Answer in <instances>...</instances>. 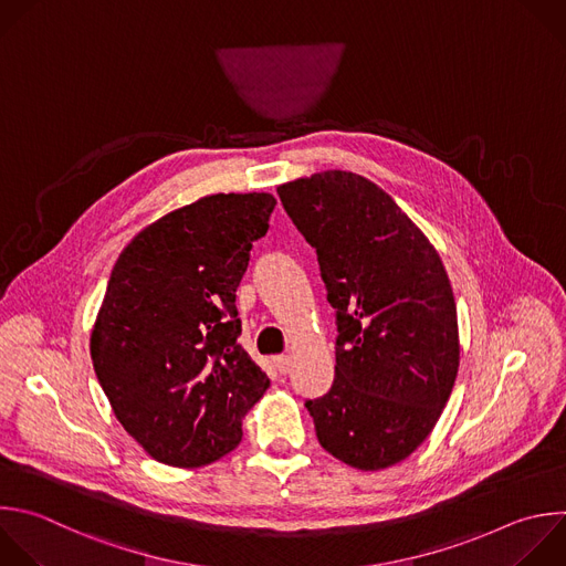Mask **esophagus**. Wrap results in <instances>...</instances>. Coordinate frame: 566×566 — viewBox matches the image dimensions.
<instances>
[{"instance_id":"obj_1","label":"esophagus","mask_w":566,"mask_h":566,"mask_svg":"<svg viewBox=\"0 0 566 566\" xmlns=\"http://www.w3.org/2000/svg\"><path fill=\"white\" fill-rule=\"evenodd\" d=\"M273 361H275V368H277L280 373H284V375H286V373H291L293 361H291V357H289V355H277Z\"/></svg>"}]
</instances>
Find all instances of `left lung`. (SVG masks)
Returning a JSON list of instances; mask_svg holds the SVG:
<instances>
[{"label": "left lung", "mask_w": 566, "mask_h": 566, "mask_svg": "<svg viewBox=\"0 0 566 566\" xmlns=\"http://www.w3.org/2000/svg\"><path fill=\"white\" fill-rule=\"evenodd\" d=\"M335 308V380L306 400L319 444L359 471L409 458L453 391L460 335L447 269L378 184L324 170L277 186Z\"/></svg>", "instance_id": "obj_1"}]
</instances>
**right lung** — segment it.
Instances as JSON below:
<instances>
[{
  "instance_id": "add662e5",
  "label": "right lung",
  "mask_w": 566,
  "mask_h": 566,
  "mask_svg": "<svg viewBox=\"0 0 566 566\" xmlns=\"http://www.w3.org/2000/svg\"><path fill=\"white\" fill-rule=\"evenodd\" d=\"M275 205L202 198L137 233L113 266L91 357L115 418L157 462L193 469L233 451L271 385L238 342L235 291Z\"/></svg>"
}]
</instances>
